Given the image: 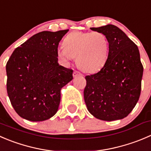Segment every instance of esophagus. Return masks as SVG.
Returning <instances> with one entry per match:
<instances>
[{
  "mask_svg": "<svg viewBox=\"0 0 151 151\" xmlns=\"http://www.w3.org/2000/svg\"><path fill=\"white\" fill-rule=\"evenodd\" d=\"M81 75L82 74L78 71H74V72H73V76H74V77H77V76H81Z\"/></svg>",
  "mask_w": 151,
  "mask_h": 151,
  "instance_id": "esophagus-1",
  "label": "esophagus"
}]
</instances>
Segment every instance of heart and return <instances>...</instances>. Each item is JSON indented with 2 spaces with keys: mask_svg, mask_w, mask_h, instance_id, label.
Returning <instances> with one entry per match:
<instances>
[{
  "mask_svg": "<svg viewBox=\"0 0 151 151\" xmlns=\"http://www.w3.org/2000/svg\"><path fill=\"white\" fill-rule=\"evenodd\" d=\"M64 47L58 50V55L65 63L76 58L77 66L88 73L102 69L109 56L108 39L99 32H74L63 40Z\"/></svg>",
  "mask_w": 151,
  "mask_h": 151,
  "instance_id": "obj_1",
  "label": "heart"
}]
</instances>
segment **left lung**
<instances>
[{"mask_svg":"<svg viewBox=\"0 0 151 151\" xmlns=\"http://www.w3.org/2000/svg\"><path fill=\"white\" fill-rule=\"evenodd\" d=\"M91 29L108 37L110 51L103 68L86 76L84 99L88 111L101 120L123 119L134 109L141 93L143 66L138 47L116 26Z\"/></svg>","mask_w":151,"mask_h":151,"instance_id":"left-lung-1","label":"left lung"}]
</instances>
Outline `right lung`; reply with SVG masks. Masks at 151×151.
I'll use <instances>...</instances> for the list:
<instances>
[{"instance_id":"obj_1","label":"right lung","mask_w":151,"mask_h":151,"mask_svg":"<svg viewBox=\"0 0 151 151\" xmlns=\"http://www.w3.org/2000/svg\"><path fill=\"white\" fill-rule=\"evenodd\" d=\"M68 32H39L16 48L9 59L7 93L20 117L40 122L58 111L61 88L73 79V70L58 62V45Z\"/></svg>"}]
</instances>
